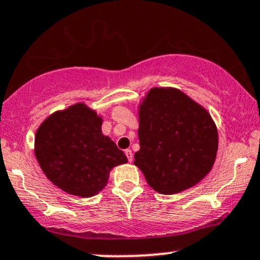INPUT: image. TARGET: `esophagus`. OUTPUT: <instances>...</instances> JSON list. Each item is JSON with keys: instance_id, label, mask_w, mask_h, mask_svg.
I'll list each match as a JSON object with an SVG mask.
<instances>
[{"instance_id": "obj_1", "label": "esophagus", "mask_w": 260, "mask_h": 260, "mask_svg": "<svg viewBox=\"0 0 260 260\" xmlns=\"http://www.w3.org/2000/svg\"><path fill=\"white\" fill-rule=\"evenodd\" d=\"M125 154H126V157H127V159H129V162L133 161V151H131L130 148L125 150Z\"/></svg>"}]
</instances>
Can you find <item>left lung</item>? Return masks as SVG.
<instances>
[{
  "mask_svg": "<svg viewBox=\"0 0 260 260\" xmlns=\"http://www.w3.org/2000/svg\"><path fill=\"white\" fill-rule=\"evenodd\" d=\"M135 166L161 194L191 188L211 171L217 129L208 110L177 88L154 87L139 106Z\"/></svg>",
  "mask_w": 260,
  "mask_h": 260,
  "instance_id": "8db88e82",
  "label": "left lung"
}]
</instances>
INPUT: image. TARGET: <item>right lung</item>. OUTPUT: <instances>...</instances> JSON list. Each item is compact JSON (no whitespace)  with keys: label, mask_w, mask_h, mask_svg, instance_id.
<instances>
[{"label":"right lung","mask_w":260,"mask_h":260,"mask_svg":"<svg viewBox=\"0 0 260 260\" xmlns=\"http://www.w3.org/2000/svg\"><path fill=\"white\" fill-rule=\"evenodd\" d=\"M101 116L84 103L57 110L38 127L34 152L52 184L81 198L98 194L113 168L127 162L102 133Z\"/></svg>","instance_id":"add662e5"}]
</instances>
